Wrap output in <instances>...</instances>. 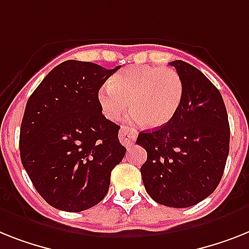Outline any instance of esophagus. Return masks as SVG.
I'll return each instance as SVG.
<instances>
[{
    "instance_id": "obj_1",
    "label": "esophagus",
    "mask_w": 249,
    "mask_h": 249,
    "mask_svg": "<svg viewBox=\"0 0 249 249\" xmlns=\"http://www.w3.org/2000/svg\"><path fill=\"white\" fill-rule=\"evenodd\" d=\"M137 137V132L131 127L123 126L120 129V141L122 142V145H124L126 147H129L135 142V140Z\"/></svg>"
}]
</instances>
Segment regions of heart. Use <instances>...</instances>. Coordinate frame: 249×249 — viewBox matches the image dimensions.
Returning <instances> with one entry per match:
<instances>
[{
  "label": "heart",
  "mask_w": 249,
  "mask_h": 249,
  "mask_svg": "<svg viewBox=\"0 0 249 249\" xmlns=\"http://www.w3.org/2000/svg\"><path fill=\"white\" fill-rule=\"evenodd\" d=\"M183 81L179 73L163 66L141 65L122 70L98 92L100 108L108 120H117L132 108L128 120L143 122L149 128L169 123L183 98Z\"/></svg>",
  "instance_id": "obj_1"
}]
</instances>
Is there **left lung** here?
<instances>
[{
	"mask_svg": "<svg viewBox=\"0 0 249 249\" xmlns=\"http://www.w3.org/2000/svg\"><path fill=\"white\" fill-rule=\"evenodd\" d=\"M183 81V98L173 120L136 143L146 150L141 166L145 190L169 207H190L210 196L220 183L229 154L231 128L223 96L190 63L173 61Z\"/></svg>",
	"mask_w": 249,
	"mask_h": 249,
	"instance_id": "obj_1",
	"label": "left lung"
}]
</instances>
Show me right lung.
Here are the masks:
<instances>
[{
    "label": "right lung",
    "instance_id": "add662e5",
    "mask_svg": "<svg viewBox=\"0 0 249 249\" xmlns=\"http://www.w3.org/2000/svg\"><path fill=\"white\" fill-rule=\"evenodd\" d=\"M65 61L28 99L20 128V158L38 194L51 206L79 213L109 190L110 173L126 147L120 126L103 116L98 92L117 70Z\"/></svg>",
    "mask_w": 249,
    "mask_h": 249
}]
</instances>
